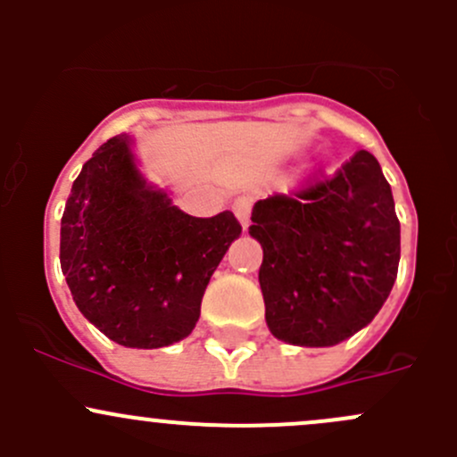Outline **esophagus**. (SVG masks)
Listing matches in <instances>:
<instances>
[{
    "label": "esophagus",
    "instance_id": "esophagus-1",
    "mask_svg": "<svg viewBox=\"0 0 457 457\" xmlns=\"http://www.w3.org/2000/svg\"><path fill=\"white\" fill-rule=\"evenodd\" d=\"M232 212L237 214V219L241 220L243 228H247V225H250V212H252L250 196H238V199L232 203Z\"/></svg>",
    "mask_w": 457,
    "mask_h": 457
}]
</instances>
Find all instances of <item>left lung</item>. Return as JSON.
<instances>
[{"label":"left lung","instance_id":"1","mask_svg":"<svg viewBox=\"0 0 457 457\" xmlns=\"http://www.w3.org/2000/svg\"><path fill=\"white\" fill-rule=\"evenodd\" d=\"M250 237L267 327L298 347H334L370 325L398 276L394 195L367 150L296 196L254 203Z\"/></svg>","mask_w":457,"mask_h":457}]
</instances>
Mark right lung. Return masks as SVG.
<instances>
[{"label":"right lung","instance_id":"1","mask_svg":"<svg viewBox=\"0 0 457 457\" xmlns=\"http://www.w3.org/2000/svg\"><path fill=\"white\" fill-rule=\"evenodd\" d=\"M241 237L229 210L196 219L143 177L128 135L86 161L62 216L59 261L72 301L132 349L187 338L225 252Z\"/></svg>","mask_w":457,"mask_h":457}]
</instances>
